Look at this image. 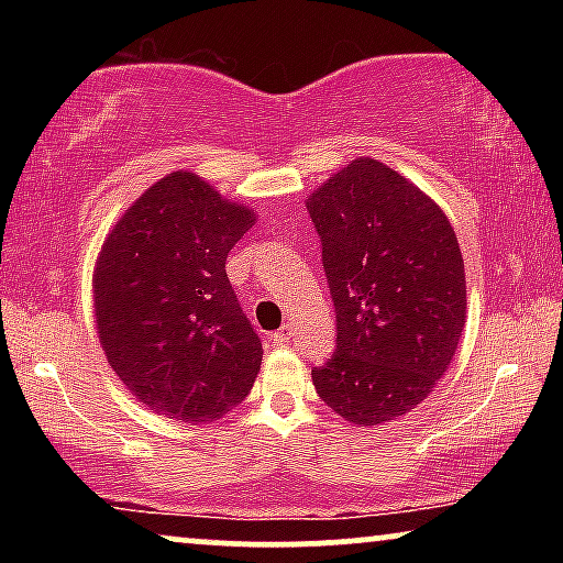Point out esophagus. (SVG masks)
<instances>
[{
    "label": "esophagus",
    "mask_w": 563,
    "mask_h": 563,
    "mask_svg": "<svg viewBox=\"0 0 563 563\" xmlns=\"http://www.w3.org/2000/svg\"><path fill=\"white\" fill-rule=\"evenodd\" d=\"M291 335H295V330H291V325H282V328L274 333V343L287 345V343L291 341Z\"/></svg>",
    "instance_id": "1"
}]
</instances>
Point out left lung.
I'll return each mask as SVG.
<instances>
[{"label": "left lung", "instance_id": "8db88e82", "mask_svg": "<svg viewBox=\"0 0 563 563\" xmlns=\"http://www.w3.org/2000/svg\"><path fill=\"white\" fill-rule=\"evenodd\" d=\"M307 210L338 322L314 389L358 428L402 418L433 391L464 333L459 238L426 191L368 156L322 181Z\"/></svg>", "mask_w": 563, "mask_h": 563}]
</instances>
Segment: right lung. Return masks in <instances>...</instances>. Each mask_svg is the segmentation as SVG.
I'll return each mask as SVG.
<instances>
[{
    "instance_id": "add662e5",
    "label": "right lung",
    "mask_w": 563,
    "mask_h": 563,
    "mask_svg": "<svg viewBox=\"0 0 563 563\" xmlns=\"http://www.w3.org/2000/svg\"><path fill=\"white\" fill-rule=\"evenodd\" d=\"M256 214L202 176L172 172L122 212L99 251L97 335L137 402L212 422L249 395L264 358L225 261Z\"/></svg>"
}]
</instances>
